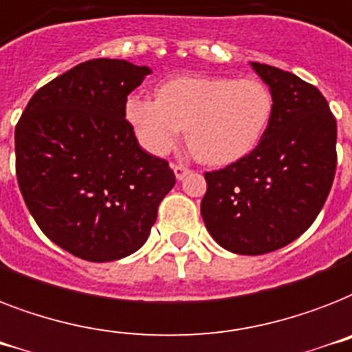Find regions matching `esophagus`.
Instances as JSON below:
<instances>
[{"instance_id":"obj_1","label":"esophagus","mask_w":352,"mask_h":352,"mask_svg":"<svg viewBox=\"0 0 352 352\" xmlns=\"http://www.w3.org/2000/svg\"><path fill=\"white\" fill-rule=\"evenodd\" d=\"M173 168H174V174H176V179H178V182H182V179H184L187 174H190V168L184 167V165H174Z\"/></svg>"}]
</instances>
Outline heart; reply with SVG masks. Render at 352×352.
Instances as JSON below:
<instances>
[{
	"label": "heart",
	"mask_w": 352,
	"mask_h": 352,
	"mask_svg": "<svg viewBox=\"0 0 352 352\" xmlns=\"http://www.w3.org/2000/svg\"><path fill=\"white\" fill-rule=\"evenodd\" d=\"M272 116V94L256 78L179 76L165 81L156 100L132 94L125 118L142 147L165 156L187 129V143L198 160L225 167L251 154Z\"/></svg>",
	"instance_id": "obj_1"
}]
</instances>
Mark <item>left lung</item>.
Wrapping results in <instances>:
<instances>
[{"label": "left lung", "mask_w": 352, "mask_h": 352, "mask_svg": "<svg viewBox=\"0 0 352 352\" xmlns=\"http://www.w3.org/2000/svg\"><path fill=\"white\" fill-rule=\"evenodd\" d=\"M251 67L272 94L271 123L251 154L205 174L201 216L218 245L256 256L316 220L336 170V120L316 87L271 65Z\"/></svg>", "instance_id": "8db88e82"}]
</instances>
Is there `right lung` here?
<instances>
[{"label":"right lung","instance_id":"add662e5","mask_svg":"<svg viewBox=\"0 0 352 352\" xmlns=\"http://www.w3.org/2000/svg\"><path fill=\"white\" fill-rule=\"evenodd\" d=\"M153 70L91 60L41 87L16 125V174L45 236L89 261H114L147 241L176 184L138 143L125 101Z\"/></svg>","mask_w":352,"mask_h":352}]
</instances>
